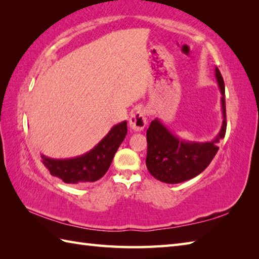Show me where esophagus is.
Segmentation results:
<instances>
[{
	"instance_id": "1",
	"label": "esophagus",
	"mask_w": 259,
	"mask_h": 259,
	"mask_svg": "<svg viewBox=\"0 0 259 259\" xmlns=\"http://www.w3.org/2000/svg\"><path fill=\"white\" fill-rule=\"evenodd\" d=\"M147 124V111L144 108H139L134 111L131 114L130 120H129V125L130 128L135 133H140L145 129Z\"/></svg>"
}]
</instances>
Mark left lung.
<instances>
[{"mask_svg":"<svg viewBox=\"0 0 259 259\" xmlns=\"http://www.w3.org/2000/svg\"><path fill=\"white\" fill-rule=\"evenodd\" d=\"M219 91L222 93L221 104L223 122L218 135L210 141L199 142L180 138L169 130L162 121L156 118L147 130L146 164L153 178L164 184H179L196 177L211 162L219 148L217 142L226 134V100L225 83L221 71L214 67Z\"/></svg>","mask_w":259,"mask_h":259,"instance_id":"8db88e82","label":"left lung"}]
</instances>
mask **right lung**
Instances as JSON below:
<instances>
[{
    "instance_id": "right-lung-1",
    "label": "right lung",
    "mask_w": 259,
    "mask_h": 259,
    "mask_svg": "<svg viewBox=\"0 0 259 259\" xmlns=\"http://www.w3.org/2000/svg\"><path fill=\"white\" fill-rule=\"evenodd\" d=\"M126 131V121H122L113 125L90 151L83 155L65 159L41 155V161L52 176L62 179L65 184L95 183L108 171L115 152L125 138Z\"/></svg>"
}]
</instances>
